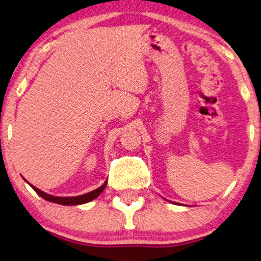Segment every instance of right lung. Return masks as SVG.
Returning <instances> with one entry per match:
<instances>
[{
	"instance_id": "right-lung-1",
	"label": "right lung",
	"mask_w": 261,
	"mask_h": 261,
	"mask_svg": "<svg viewBox=\"0 0 261 261\" xmlns=\"http://www.w3.org/2000/svg\"><path fill=\"white\" fill-rule=\"evenodd\" d=\"M107 182L108 180L104 182L102 186H99L98 189L93 190L91 192H88L85 194H82V196H76V197H54L51 194H48L43 191H41L40 189L35 188L31 184H29L31 188H33L38 196H41L43 199L48 200V201H51V203H57V204H61V205H81V204H85V203H89V201H91L95 199L99 196L100 193L103 192V190L106 189L107 186Z\"/></svg>"
}]
</instances>
